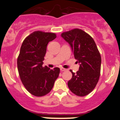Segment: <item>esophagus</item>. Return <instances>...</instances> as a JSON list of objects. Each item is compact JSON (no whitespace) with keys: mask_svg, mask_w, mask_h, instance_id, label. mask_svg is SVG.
<instances>
[{"mask_svg":"<svg viewBox=\"0 0 120 120\" xmlns=\"http://www.w3.org/2000/svg\"><path fill=\"white\" fill-rule=\"evenodd\" d=\"M60 71H67V69L64 68H63V67H61V68H60Z\"/></svg>","mask_w":120,"mask_h":120,"instance_id":"obj_1","label":"esophagus"}]
</instances>
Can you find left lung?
Returning a JSON list of instances; mask_svg holds the SVG:
<instances>
[{
    "label": "left lung",
    "instance_id": "8db88e82",
    "mask_svg": "<svg viewBox=\"0 0 120 120\" xmlns=\"http://www.w3.org/2000/svg\"><path fill=\"white\" fill-rule=\"evenodd\" d=\"M61 36L71 46L74 58L79 64V71L73 72L68 82L70 90L84 96L90 94L98 82L101 68V56L93 38L79 29L64 32Z\"/></svg>",
    "mask_w": 120,
    "mask_h": 120
}]
</instances>
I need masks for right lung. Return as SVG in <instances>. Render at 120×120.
<instances>
[{
  "label": "right lung",
  "mask_w": 120,
  "mask_h": 120,
  "mask_svg": "<svg viewBox=\"0 0 120 120\" xmlns=\"http://www.w3.org/2000/svg\"><path fill=\"white\" fill-rule=\"evenodd\" d=\"M56 38V34L36 31L23 41L17 58V68L22 83L30 94L46 95L52 90L60 69L43 67L47 46Z\"/></svg>",
  "instance_id": "add662e5"
}]
</instances>
